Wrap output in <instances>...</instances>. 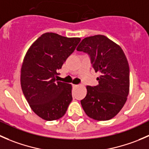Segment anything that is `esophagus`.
Instances as JSON below:
<instances>
[{"label": "esophagus", "instance_id": "obj_1", "mask_svg": "<svg viewBox=\"0 0 149 149\" xmlns=\"http://www.w3.org/2000/svg\"><path fill=\"white\" fill-rule=\"evenodd\" d=\"M73 87H78V86H79V85H76V84H73Z\"/></svg>", "mask_w": 149, "mask_h": 149}]
</instances>
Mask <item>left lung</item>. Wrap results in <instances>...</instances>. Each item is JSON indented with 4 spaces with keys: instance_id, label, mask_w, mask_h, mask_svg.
Wrapping results in <instances>:
<instances>
[{
    "instance_id": "1",
    "label": "left lung",
    "mask_w": 149,
    "mask_h": 149,
    "mask_svg": "<svg viewBox=\"0 0 149 149\" xmlns=\"http://www.w3.org/2000/svg\"><path fill=\"white\" fill-rule=\"evenodd\" d=\"M91 58L99 84L87 86L81 104L85 113L97 120H108L118 115L127 100L130 87V69L122 48L104 35L84 38L77 47Z\"/></svg>"
}]
</instances>
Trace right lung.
Masks as SVG:
<instances>
[{
    "mask_svg": "<svg viewBox=\"0 0 149 149\" xmlns=\"http://www.w3.org/2000/svg\"><path fill=\"white\" fill-rule=\"evenodd\" d=\"M81 41L52 32L40 36L29 48L21 70V86L30 107L47 121L60 119L72 101V86L57 81L58 70Z\"/></svg>",
    "mask_w": 149,
    "mask_h": 149,
    "instance_id": "right-lung-1",
    "label": "right lung"
}]
</instances>
